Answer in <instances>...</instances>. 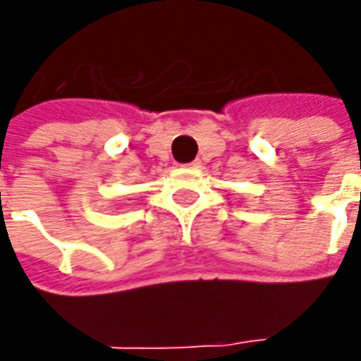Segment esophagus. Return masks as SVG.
<instances>
[{"mask_svg": "<svg viewBox=\"0 0 361 361\" xmlns=\"http://www.w3.org/2000/svg\"><path fill=\"white\" fill-rule=\"evenodd\" d=\"M198 164H200L198 161H192V163H189L187 166H189V169H198Z\"/></svg>", "mask_w": 361, "mask_h": 361, "instance_id": "34e87169", "label": "esophagus"}]
</instances>
